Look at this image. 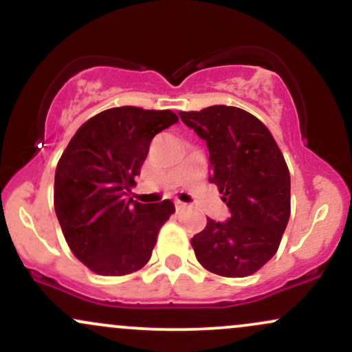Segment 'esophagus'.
Instances as JSON below:
<instances>
[{"instance_id":"esophagus-1","label":"esophagus","mask_w":352,"mask_h":352,"mask_svg":"<svg viewBox=\"0 0 352 352\" xmlns=\"http://www.w3.org/2000/svg\"><path fill=\"white\" fill-rule=\"evenodd\" d=\"M185 207H187V204H184V201H180V200H175V208L177 210H184Z\"/></svg>"}]
</instances>
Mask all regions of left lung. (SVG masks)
<instances>
[{
    "label": "left lung",
    "mask_w": 352,
    "mask_h": 352,
    "mask_svg": "<svg viewBox=\"0 0 352 352\" xmlns=\"http://www.w3.org/2000/svg\"><path fill=\"white\" fill-rule=\"evenodd\" d=\"M208 145L212 184L227 201L223 223L207 218L192 238L197 260L227 278L256 273L274 256L292 212V180L268 127L240 107L210 106L179 112Z\"/></svg>",
    "instance_id": "obj_1"
}]
</instances>
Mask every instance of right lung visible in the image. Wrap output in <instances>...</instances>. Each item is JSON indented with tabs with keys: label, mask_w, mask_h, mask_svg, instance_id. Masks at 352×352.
I'll return each instance as SVG.
<instances>
[{
	"label": "right lung",
	"mask_w": 352,
	"mask_h": 352,
	"mask_svg": "<svg viewBox=\"0 0 352 352\" xmlns=\"http://www.w3.org/2000/svg\"><path fill=\"white\" fill-rule=\"evenodd\" d=\"M177 120L172 111L112 107L86 120L64 148L54 210L71 252L91 272L122 276L151 260L175 207L170 200L132 204L124 195L135 185L153 137Z\"/></svg>",
	"instance_id": "right-lung-1"
}]
</instances>
